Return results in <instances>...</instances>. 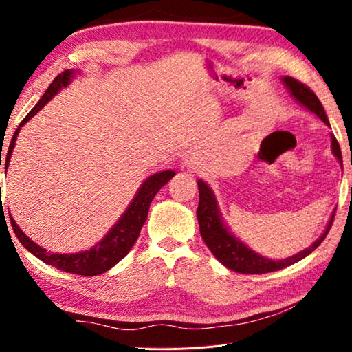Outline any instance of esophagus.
<instances>
[{
    "label": "esophagus",
    "instance_id": "1",
    "mask_svg": "<svg viewBox=\"0 0 352 352\" xmlns=\"http://www.w3.org/2000/svg\"><path fill=\"white\" fill-rule=\"evenodd\" d=\"M188 164H190V163H188Z\"/></svg>",
    "mask_w": 352,
    "mask_h": 352
}]
</instances>
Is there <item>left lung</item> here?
Segmentation results:
<instances>
[{"label":"left lung","mask_w":352,"mask_h":352,"mask_svg":"<svg viewBox=\"0 0 352 352\" xmlns=\"http://www.w3.org/2000/svg\"><path fill=\"white\" fill-rule=\"evenodd\" d=\"M283 80L290 90L292 96H294L298 102L305 105L306 109H309L312 113H315V115H317L321 121L326 124V126H329V121H327L323 105H321L317 94H315L311 88L306 85V83L296 80L294 77H284ZM332 151H333V155H336V157L342 162V151H340V146H338V141L336 140V136H332ZM197 184H199L197 219L200 225V234L204 237L206 247L211 250V253L216 256V258L222 262L225 267H228L230 270L237 272V273H247V275L270 273V272L281 270L284 267H289L292 264H295V262L301 261L302 258H306L309 253H312L314 250L324 241L326 234L329 233L332 226L333 216H336V212H333L323 236H321L317 242H314V245L302 250L301 253L292 256V258H287V259H281V261L265 259L262 258V256L252 252L248 247L243 245V243L237 241L234 236H231L230 231L226 230V226L223 225L222 219H220L212 190L201 180H199Z\"/></svg>","instance_id":"8db88e82"}]
</instances>
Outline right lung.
<instances>
[{"label":"right lung","mask_w":352,"mask_h":352,"mask_svg":"<svg viewBox=\"0 0 352 352\" xmlns=\"http://www.w3.org/2000/svg\"><path fill=\"white\" fill-rule=\"evenodd\" d=\"M73 74L74 71H69V69H65L62 74H58L56 79L52 80L50 88L45 91L43 96H41L38 104L28 113L25 119H23L20 127L25 126V122H28L34 115H37V111H40V109H43V107L52 99V96L58 93V90H60L62 87H67ZM20 127L15 130V135L12 136L9 151H8V155H6V169H8L9 166L10 155L15 147L16 135L20 132ZM0 166H1V155H0ZM174 175H175L174 170H164L148 177L147 180L141 184L138 194H136V197L127 208V211L122 214L121 219H119V222L113 226V228L109 231V234H107L102 241L98 242L93 248L87 250V252L74 253V254L50 253L46 252L45 248L38 247L37 243H34L31 239H29V237L19 228V225L15 223V220L10 217L12 228H14L15 236L19 237V241L23 243V245H25L34 256H37L38 259L46 262V264L56 267V269L62 272L74 273V275H83V276L100 275V273L107 272L109 269H111L113 265L118 264V262L121 261L124 256L130 252V250H132L133 243L140 237V231L142 228V225L146 222L148 206H151L155 194H157L158 190L162 189Z\"/></svg>","instance_id":"right-lung-1"}]
</instances>
